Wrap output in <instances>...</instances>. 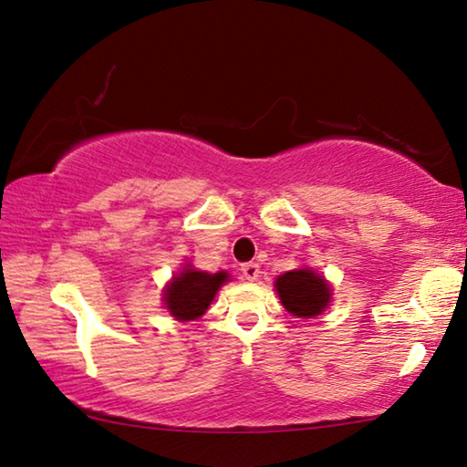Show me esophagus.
<instances>
[{"instance_id": "1", "label": "esophagus", "mask_w": 467, "mask_h": 467, "mask_svg": "<svg viewBox=\"0 0 467 467\" xmlns=\"http://www.w3.org/2000/svg\"><path fill=\"white\" fill-rule=\"evenodd\" d=\"M241 272H243V278H245V280H257V276H260V265H257L255 262L243 264Z\"/></svg>"}]
</instances>
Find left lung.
Here are the masks:
<instances>
[{"instance_id":"obj_1","label":"left lung","mask_w":467,"mask_h":467,"mask_svg":"<svg viewBox=\"0 0 467 467\" xmlns=\"http://www.w3.org/2000/svg\"><path fill=\"white\" fill-rule=\"evenodd\" d=\"M276 293L288 314L297 317L320 316L330 306L332 288L327 278L312 268H299L280 274L276 278Z\"/></svg>"}]
</instances>
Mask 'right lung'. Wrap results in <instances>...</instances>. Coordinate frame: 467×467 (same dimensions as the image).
Returning a JSON list of instances; mask_svg holds the SVG:
<instances>
[{
    "mask_svg": "<svg viewBox=\"0 0 467 467\" xmlns=\"http://www.w3.org/2000/svg\"><path fill=\"white\" fill-rule=\"evenodd\" d=\"M228 280L226 272H202L193 265H184L181 274L172 276V280L164 288V306L176 320L189 322L197 320L210 307L216 297L220 286Z\"/></svg>",
    "mask_w": 467,
    "mask_h": 467,
    "instance_id": "right-lung-1",
    "label": "right lung"
}]
</instances>
